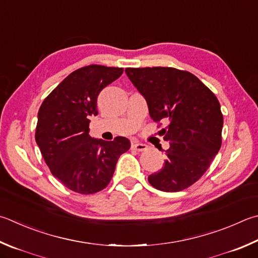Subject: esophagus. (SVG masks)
Instances as JSON below:
<instances>
[{
  "mask_svg": "<svg viewBox=\"0 0 258 258\" xmlns=\"http://www.w3.org/2000/svg\"><path fill=\"white\" fill-rule=\"evenodd\" d=\"M148 147L143 143H133L132 144V150H135V151L138 152H141V151H144V150H147Z\"/></svg>",
  "mask_w": 258,
  "mask_h": 258,
  "instance_id": "esophagus-1",
  "label": "esophagus"
}]
</instances>
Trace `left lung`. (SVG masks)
<instances>
[{
  "instance_id": "8db88e82",
  "label": "left lung",
  "mask_w": 258,
  "mask_h": 258,
  "mask_svg": "<svg viewBox=\"0 0 258 258\" xmlns=\"http://www.w3.org/2000/svg\"><path fill=\"white\" fill-rule=\"evenodd\" d=\"M145 98L150 117L169 141L165 166L148 180L162 191H180L198 181L221 148L223 115L214 93L190 72L175 68H127Z\"/></svg>"
}]
</instances>
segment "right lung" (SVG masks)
<instances>
[{
    "mask_svg": "<svg viewBox=\"0 0 258 258\" xmlns=\"http://www.w3.org/2000/svg\"><path fill=\"white\" fill-rule=\"evenodd\" d=\"M123 71L98 64L78 69L39 108L36 142L51 174L76 193L95 194L106 188L120 154L131 148L124 137L108 142L89 135V118L98 115V95Z\"/></svg>",
    "mask_w": 258,
    "mask_h": 258,
    "instance_id": "1",
    "label": "right lung"
}]
</instances>
